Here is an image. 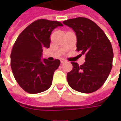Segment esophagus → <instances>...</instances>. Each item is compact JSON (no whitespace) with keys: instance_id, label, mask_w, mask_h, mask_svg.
Listing matches in <instances>:
<instances>
[{"instance_id":"1","label":"esophagus","mask_w":121,"mask_h":121,"mask_svg":"<svg viewBox=\"0 0 121 121\" xmlns=\"http://www.w3.org/2000/svg\"><path fill=\"white\" fill-rule=\"evenodd\" d=\"M66 62H67V60H64V59L61 60V64H63V63H66Z\"/></svg>"}]
</instances>
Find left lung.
Listing matches in <instances>:
<instances>
[{"label":"left lung","mask_w":121,"mask_h":121,"mask_svg":"<svg viewBox=\"0 0 121 121\" xmlns=\"http://www.w3.org/2000/svg\"><path fill=\"white\" fill-rule=\"evenodd\" d=\"M72 28L77 37L76 51L85 55L83 65L71 62L73 68L67 73L69 86L75 91L91 93L100 88L109 76L113 52L104 31L93 21L77 17L63 22Z\"/></svg>","instance_id":"8db88e82"}]
</instances>
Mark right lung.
Wrapping results in <instances>:
<instances>
[{"label": "right lung", "instance_id": "1", "mask_svg": "<svg viewBox=\"0 0 121 121\" xmlns=\"http://www.w3.org/2000/svg\"><path fill=\"white\" fill-rule=\"evenodd\" d=\"M59 21L38 19L23 30L15 41L11 53V67L20 87L28 93L47 90L52 85L53 74L60 61L41 60L45 48H49L50 34L62 26Z\"/></svg>", "mask_w": 121, "mask_h": 121}]
</instances>
